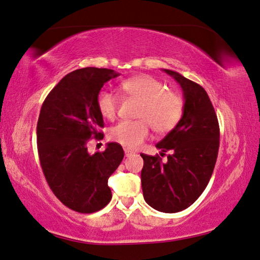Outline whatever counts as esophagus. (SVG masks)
<instances>
[{"label":"esophagus","instance_id":"esophagus-1","mask_svg":"<svg viewBox=\"0 0 260 260\" xmlns=\"http://www.w3.org/2000/svg\"><path fill=\"white\" fill-rule=\"evenodd\" d=\"M125 156L126 157H129V156H132L134 153V151H132V150H129V149H125Z\"/></svg>","mask_w":260,"mask_h":260}]
</instances>
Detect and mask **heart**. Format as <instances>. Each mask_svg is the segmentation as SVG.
Returning a JSON list of instances; mask_svg holds the SVG:
<instances>
[{"mask_svg":"<svg viewBox=\"0 0 260 260\" xmlns=\"http://www.w3.org/2000/svg\"><path fill=\"white\" fill-rule=\"evenodd\" d=\"M166 89L164 82L148 74L122 81V94L140 101L136 112V118L140 119L118 122L110 128L109 139L125 148L136 149L149 136V124L157 133H167L173 129L183 116L184 102L178 93ZM98 109L105 119H114L118 111L117 96L111 91L101 90L98 95Z\"/></svg>","mask_w":260,"mask_h":260,"instance_id":"b5f03b06","label":"heart"}]
</instances>
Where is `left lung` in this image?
Here are the masks:
<instances>
[{
	"instance_id": "obj_1",
	"label": "left lung",
	"mask_w": 260,
	"mask_h": 260,
	"mask_svg": "<svg viewBox=\"0 0 260 260\" xmlns=\"http://www.w3.org/2000/svg\"><path fill=\"white\" fill-rule=\"evenodd\" d=\"M181 87V120L156 144L167 160L142 153L143 197L157 211L175 213L190 206L204 191L213 173L219 150V124L209 95L199 83L172 70H162Z\"/></svg>"
}]
</instances>
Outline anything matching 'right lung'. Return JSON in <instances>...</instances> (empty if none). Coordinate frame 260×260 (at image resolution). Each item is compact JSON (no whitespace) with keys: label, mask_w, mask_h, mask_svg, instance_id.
I'll return each mask as SVG.
<instances>
[{"label":"right lung","mask_w":260,"mask_h":260,"mask_svg":"<svg viewBox=\"0 0 260 260\" xmlns=\"http://www.w3.org/2000/svg\"><path fill=\"white\" fill-rule=\"evenodd\" d=\"M113 70L85 68L69 73L42 104L37 126L41 167L52 192L61 203L80 213L100 211L111 201L110 178L124 158L120 144L108 143L90 155L89 139H103L104 126L98 95Z\"/></svg>","instance_id":"1"}]
</instances>
